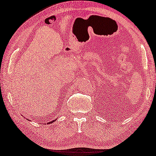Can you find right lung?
<instances>
[{"label":"right lung","mask_w":156,"mask_h":156,"mask_svg":"<svg viewBox=\"0 0 156 156\" xmlns=\"http://www.w3.org/2000/svg\"><path fill=\"white\" fill-rule=\"evenodd\" d=\"M56 121V120H54V121H50L49 123H47V124H50V123H53V122H54V121Z\"/></svg>","instance_id":"1"}]
</instances>
